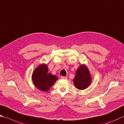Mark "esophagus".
Instances as JSON below:
<instances>
[{
  "label": "esophagus",
  "mask_w": 124,
  "mask_h": 124,
  "mask_svg": "<svg viewBox=\"0 0 124 124\" xmlns=\"http://www.w3.org/2000/svg\"><path fill=\"white\" fill-rule=\"evenodd\" d=\"M61 78H62V79H67V77L61 76Z\"/></svg>",
  "instance_id": "esophagus-1"
}]
</instances>
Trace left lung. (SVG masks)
<instances>
[{
	"mask_svg": "<svg viewBox=\"0 0 124 124\" xmlns=\"http://www.w3.org/2000/svg\"><path fill=\"white\" fill-rule=\"evenodd\" d=\"M92 82L89 70L85 64L81 65L78 69L73 79L75 86L79 90H84L90 85Z\"/></svg>",
	"mask_w": 124,
	"mask_h": 124,
	"instance_id": "obj_1",
	"label": "left lung"
}]
</instances>
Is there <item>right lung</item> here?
<instances>
[{"mask_svg": "<svg viewBox=\"0 0 124 124\" xmlns=\"http://www.w3.org/2000/svg\"><path fill=\"white\" fill-rule=\"evenodd\" d=\"M48 68L46 64H40L35 69L32 74V81L34 85L38 89L47 92L57 81L56 76L48 73Z\"/></svg>", "mask_w": 124, "mask_h": 124, "instance_id": "add662e5", "label": "right lung"}]
</instances>
